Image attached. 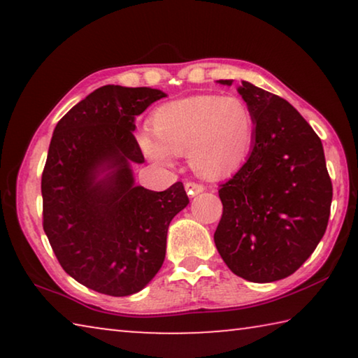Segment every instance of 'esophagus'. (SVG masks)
<instances>
[{
    "label": "esophagus",
    "mask_w": 358,
    "mask_h": 358,
    "mask_svg": "<svg viewBox=\"0 0 358 358\" xmlns=\"http://www.w3.org/2000/svg\"><path fill=\"white\" fill-rule=\"evenodd\" d=\"M185 189L187 192V196L194 197V196H197V194L203 192L205 191V186L201 185V183H194V181H189V183L185 185Z\"/></svg>",
    "instance_id": "1"
}]
</instances>
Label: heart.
I'll use <instances>...</instances> for the list:
<instances>
[{
    "mask_svg": "<svg viewBox=\"0 0 358 358\" xmlns=\"http://www.w3.org/2000/svg\"><path fill=\"white\" fill-rule=\"evenodd\" d=\"M254 115L238 96L196 94L171 101L151 113L150 132H138L143 155L171 166L187 155L199 177L217 180L241 167L254 138Z\"/></svg>",
    "mask_w": 358,
    "mask_h": 358,
    "instance_id": "heart-1",
    "label": "heart"
}]
</instances>
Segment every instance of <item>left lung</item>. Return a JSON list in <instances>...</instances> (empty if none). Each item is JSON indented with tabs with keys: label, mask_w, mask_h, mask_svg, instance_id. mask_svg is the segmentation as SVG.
I'll return each instance as SVG.
<instances>
[{
	"label": "left lung",
	"mask_w": 358,
	"mask_h": 358,
	"mask_svg": "<svg viewBox=\"0 0 358 358\" xmlns=\"http://www.w3.org/2000/svg\"><path fill=\"white\" fill-rule=\"evenodd\" d=\"M238 93L256 128L248 161L221 185L215 245L237 276L273 282L299 270L324 237L331 180L322 142L286 99L245 80Z\"/></svg>",
	"instance_id": "left-lung-1"
}]
</instances>
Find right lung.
I'll list each match as a JSON object with an SVG mask.
<instances>
[{
  "label": "right lung",
  "instance_id": "1",
  "mask_svg": "<svg viewBox=\"0 0 358 358\" xmlns=\"http://www.w3.org/2000/svg\"><path fill=\"white\" fill-rule=\"evenodd\" d=\"M166 93L106 85L58 121L42 172V226L59 265L99 294L142 290L166 257L167 229L189 199L181 181L136 186L145 161L136 117Z\"/></svg>",
  "mask_w": 358,
  "mask_h": 358
}]
</instances>
